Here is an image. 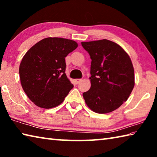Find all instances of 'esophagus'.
<instances>
[{
	"instance_id": "esophagus-1",
	"label": "esophagus",
	"mask_w": 157,
	"mask_h": 157,
	"mask_svg": "<svg viewBox=\"0 0 157 157\" xmlns=\"http://www.w3.org/2000/svg\"><path fill=\"white\" fill-rule=\"evenodd\" d=\"M82 81V79H76L75 80V83L76 84H79V82H80Z\"/></svg>"
}]
</instances>
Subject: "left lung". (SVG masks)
Returning a JSON list of instances; mask_svg holds the SVG:
<instances>
[{
  "label": "left lung",
  "instance_id": "8db88e82",
  "mask_svg": "<svg viewBox=\"0 0 157 157\" xmlns=\"http://www.w3.org/2000/svg\"><path fill=\"white\" fill-rule=\"evenodd\" d=\"M91 59V88L83 93L85 102L98 113L116 110L127 101L134 86L131 59L114 42L102 40L82 42Z\"/></svg>",
  "mask_w": 157,
  "mask_h": 157
}]
</instances>
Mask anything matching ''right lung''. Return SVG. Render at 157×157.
I'll return each mask as SVG.
<instances>
[{
  "label": "right lung",
  "mask_w": 157,
  "mask_h": 157,
  "mask_svg": "<svg viewBox=\"0 0 157 157\" xmlns=\"http://www.w3.org/2000/svg\"><path fill=\"white\" fill-rule=\"evenodd\" d=\"M78 46L71 39L48 37L25 53L19 66L21 83L34 105L44 109L57 107L73 89L65 73V57Z\"/></svg>",
  "instance_id": "1"
}]
</instances>
